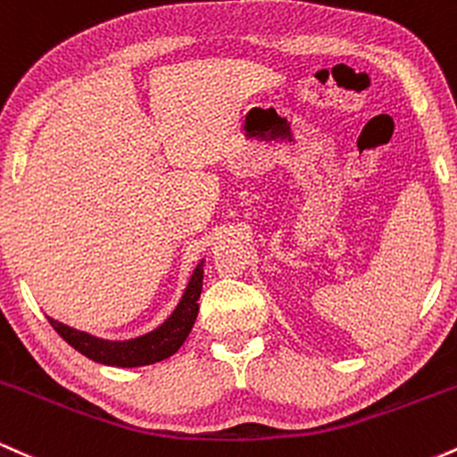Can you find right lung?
Listing matches in <instances>:
<instances>
[{
	"label": "right lung",
	"instance_id": "obj_1",
	"mask_svg": "<svg viewBox=\"0 0 457 457\" xmlns=\"http://www.w3.org/2000/svg\"><path fill=\"white\" fill-rule=\"evenodd\" d=\"M204 264H206V260L202 258L197 262L195 269H193L174 312L162 320L159 327L144 335H137V337L103 339L87 333V330L68 327V324L51 316L49 322L72 348L79 350L83 356H87V359L96 361V363L112 367H141L159 363V361L180 350V345L185 344L188 333H191L193 324H195L199 312V295H202L204 283Z\"/></svg>",
	"mask_w": 457,
	"mask_h": 457
}]
</instances>
